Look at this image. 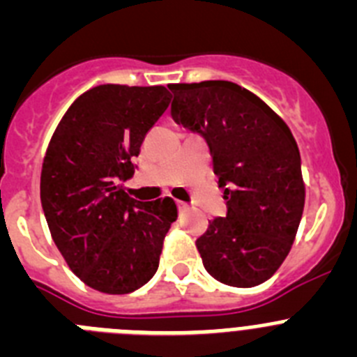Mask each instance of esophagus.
Listing matches in <instances>:
<instances>
[{"label":"esophagus","mask_w":357,"mask_h":357,"mask_svg":"<svg viewBox=\"0 0 357 357\" xmlns=\"http://www.w3.org/2000/svg\"><path fill=\"white\" fill-rule=\"evenodd\" d=\"M176 206H178V211L188 209V204H185V202H176Z\"/></svg>","instance_id":"34e87169"}]
</instances>
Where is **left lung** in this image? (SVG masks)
<instances>
[{
    "label": "left lung",
    "mask_w": 357,
    "mask_h": 357,
    "mask_svg": "<svg viewBox=\"0 0 357 357\" xmlns=\"http://www.w3.org/2000/svg\"><path fill=\"white\" fill-rule=\"evenodd\" d=\"M172 116L207 141L227 216L197 239L207 272L252 288L284 263L295 241L305 188L291 130L261 98L234 82L172 84Z\"/></svg>",
    "instance_id": "1"
}]
</instances>
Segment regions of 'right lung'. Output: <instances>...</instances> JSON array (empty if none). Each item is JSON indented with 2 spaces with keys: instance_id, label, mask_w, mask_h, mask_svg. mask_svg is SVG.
<instances>
[{
  "instance_id": "right-lung-1",
  "label": "right lung",
  "mask_w": 357,
  "mask_h": 357,
  "mask_svg": "<svg viewBox=\"0 0 357 357\" xmlns=\"http://www.w3.org/2000/svg\"><path fill=\"white\" fill-rule=\"evenodd\" d=\"M169 100L162 85H98L71 103L48 144L44 216L68 266L96 291L132 293L159 268L175 200H135L123 182L134 175L132 159Z\"/></svg>"
}]
</instances>
